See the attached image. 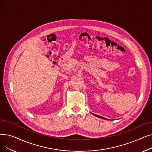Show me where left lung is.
<instances>
[{
	"instance_id": "1",
	"label": "left lung",
	"mask_w": 152,
	"mask_h": 152,
	"mask_svg": "<svg viewBox=\"0 0 152 152\" xmlns=\"http://www.w3.org/2000/svg\"><path fill=\"white\" fill-rule=\"evenodd\" d=\"M93 115H94L95 116H97V117H99V118H102V119H107V118H103V117H102V116H99V115H95V114H94V113H92Z\"/></svg>"
}]
</instances>
